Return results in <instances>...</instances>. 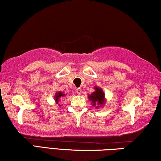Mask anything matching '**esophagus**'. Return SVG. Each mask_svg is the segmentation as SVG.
<instances>
[{
	"label": "esophagus",
	"instance_id": "1",
	"mask_svg": "<svg viewBox=\"0 0 161 161\" xmlns=\"http://www.w3.org/2000/svg\"><path fill=\"white\" fill-rule=\"evenodd\" d=\"M76 94H77V95H80L81 93V90L80 88H77L76 90Z\"/></svg>",
	"mask_w": 161,
	"mask_h": 161
}]
</instances>
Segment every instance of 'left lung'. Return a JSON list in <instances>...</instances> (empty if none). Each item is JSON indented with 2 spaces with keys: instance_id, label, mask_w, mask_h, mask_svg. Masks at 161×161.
<instances>
[{
  "instance_id": "left-lung-1",
  "label": "left lung",
  "mask_w": 161,
  "mask_h": 161,
  "mask_svg": "<svg viewBox=\"0 0 161 161\" xmlns=\"http://www.w3.org/2000/svg\"><path fill=\"white\" fill-rule=\"evenodd\" d=\"M95 92H92L91 95H88L89 100H91V104L92 106L95 107L96 108H99L103 107L105 103V93L102 88H100L97 86H95L94 87Z\"/></svg>"
}]
</instances>
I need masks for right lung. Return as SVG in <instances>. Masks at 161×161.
I'll return each instance as SVG.
<instances>
[{"instance_id": "add662e5", "label": "right lung", "mask_w": 161, "mask_h": 161, "mask_svg": "<svg viewBox=\"0 0 161 161\" xmlns=\"http://www.w3.org/2000/svg\"><path fill=\"white\" fill-rule=\"evenodd\" d=\"M66 96V94H64V92H60V91H58L56 92V94H55L54 96V100H55V102H56V103L60 106V104H58V102L60 101V100H61V97H64Z\"/></svg>"}]
</instances>
